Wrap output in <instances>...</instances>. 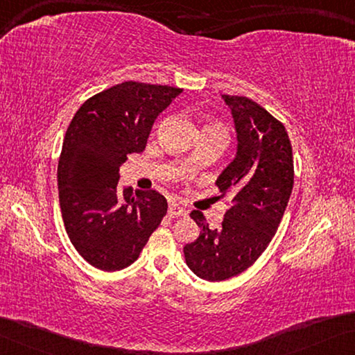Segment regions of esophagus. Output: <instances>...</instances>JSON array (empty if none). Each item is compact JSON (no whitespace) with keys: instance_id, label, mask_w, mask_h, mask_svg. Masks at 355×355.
Here are the masks:
<instances>
[{"instance_id":"1","label":"esophagus","mask_w":355,"mask_h":355,"mask_svg":"<svg viewBox=\"0 0 355 355\" xmlns=\"http://www.w3.org/2000/svg\"><path fill=\"white\" fill-rule=\"evenodd\" d=\"M185 214H187V211H185L181 205H178L176 201H173V203H170V206H168V216L170 217H179Z\"/></svg>"}]
</instances>
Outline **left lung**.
Here are the masks:
<instances>
[{
    "instance_id": "left-lung-1",
    "label": "left lung",
    "mask_w": 355,
    "mask_h": 355,
    "mask_svg": "<svg viewBox=\"0 0 355 355\" xmlns=\"http://www.w3.org/2000/svg\"><path fill=\"white\" fill-rule=\"evenodd\" d=\"M232 109L236 155L217 178L230 206L219 228H209L203 212L190 217L200 236L185 244V263L206 281H225L248 270L268 248L293 187L292 144L286 127L246 96L222 95Z\"/></svg>"
}]
</instances>
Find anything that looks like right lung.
Masks as SVG:
<instances>
[{
    "label": "right lung",
    "mask_w": 355,
    "mask_h": 355,
    "mask_svg": "<svg viewBox=\"0 0 355 355\" xmlns=\"http://www.w3.org/2000/svg\"><path fill=\"white\" fill-rule=\"evenodd\" d=\"M179 94L128 80L89 98L69 123L57 171L60 208L73 246L98 270L132 265L166 214L155 190L119 192V170L146 149L155 119Z\"/></svg>",
    "instance_id": "right-lung-1"
}]
</instances>
